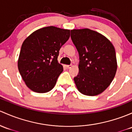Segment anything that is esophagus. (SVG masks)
Masks as SVG:
<instances>
[{"instance_id": "esophagus-1", "label": "esophagus", "mask_w": 132, "mask_h": 132, "mask_svg": "<svg viewBox=\"0 0 132 132\" xmlns=\"http://www.w3.org/2000/svg\"><path fill=\"white\" fill-rule=\"evenodd\" d=\"M72 67L71 65H66V68H67L68 69H70Z\"/></svg>"}]
</instances>
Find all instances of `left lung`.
Masks as SVG:
<instances>
[{
  "label": "left lung",
  "mask_w": 132,
  "mask_h": 132,
  "mask_svg": "<svg viewBox=\"0 0 132 132\" xmlns=\"http://www.w3.org/2000/svg\"><path fill=\"white\" fill-rule=\"evenodd\" d=\"M71 38L79 54V73L74 81L82 94L94 96L103 92L117 70L114 47L106 37L88 28L71 30Z\"/></svg>",
  "instance_id": "obj_1"
}]
</instances>
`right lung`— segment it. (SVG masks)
<instances>
[{
	"mask_svg": "<svg viewBox=\"0 0 132 132\" xmlns=\"http://www.w3.org/2000/svg\"><path fill=\"white\" fill-rule=\"evenodd\" d=\"M70 37V30L51 26L36 30L24 40L18 66L30 90L46 93L54 87L63 71L57 61L59 51Z\"/></svg>",
	"mask_w": 132,
	"mask_h": 132,
	"instance_id": "right-lung-1",
	"label": "right lung"
}]
</instances>
